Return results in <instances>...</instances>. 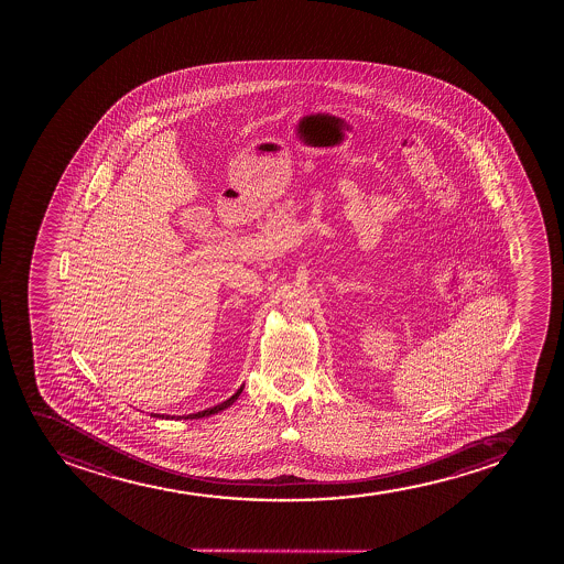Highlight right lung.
<instances>
[{"mask_svg":"<svg viewBox=\"0 0 564 564\" xmlns=\"http://www.w3.org/2000/svg\"><path fill=\"white\" fill-rule=\"evenodd\" d=\"M240 391H242V388H240L239 391H237V393H235L234 397H229V399H227V401H224V402H221V404H218V406H214V409L203 410V412H197V414L184 415V420H199V417H205V415H210V414H216V412H221V410L227 409V406H231V404H234V402L237 401V399H239ZM154 415H155V417H169V415H160V414H154Z\"/></svg>","mask_w":564,"mask_h":564,"instance_id":"obj_1","label":"right lung"}]
</instances>
